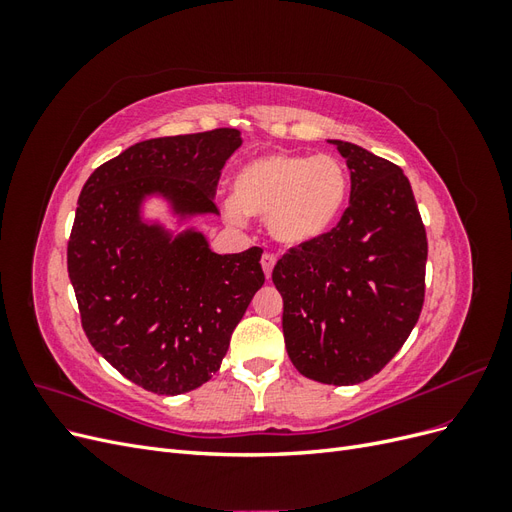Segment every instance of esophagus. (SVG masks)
Here are the masks:
<instances>
[{
	"label": "esophagus",
	"mask_w": 512,
	"mask_h": 512,
	"mask_svg": "<svg viewBox=\"0 0 512 512\" xmlns=\"http://www.w3.org/2000/svg\"><path fill=\"white\" fill-rule=\"evenodd\" d=\"M260 262H262V269H265L267 280H271V273H273V267H275V256L269 254V252H265V254H262Z\"/></svg>",
	"instance_id": "obj_1"
}]
</instances>
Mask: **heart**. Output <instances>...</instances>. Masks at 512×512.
I'll return each mask as SVG.
<instances>
[{
	"label": "heart",
	"instance_id": "b5f03b06",
	"mask_svg": "<svg viewBox=\"0 0 512 512\" xmlns=\"http://www.w3.org/2000/svg\"><path fill=\"white\" fill-rule=\"evenodd\" d=\"M346 194V168L335 156L269 153L241 168L226 213L237 224L245 213L269 220L277 241L301 245L333 226Z\"/></svg>",
	"mask_w": 512,
	"mask_h": 512
}]
</instances>
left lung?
I'll use <instances>...</instances> for the list:
<instances>
[{"instance_id": "obj_1", "label": "left lung", "mask_w": 512, "mask_h": 512, "mask_svg": "<svg viewBox=\"0 0 512 512\" xmlns=\"http://www.w3.org/2000/svg\"><path fill=\"white\" fill-rule=\"evenodd\" d=\"M350 168V205L273 269L292 365L324 384L376 376L406 344L425 301L427 232L397 164L331 141Z\"/></svg>"}]
</instances>
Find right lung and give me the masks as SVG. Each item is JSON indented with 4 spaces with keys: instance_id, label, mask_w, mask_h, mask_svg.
I'll return each instance as SVG.
<instances>
[{
    "instance_id": "add662e5",
    "label": "right lung",
    "mask_w": 512,
    "mask_h": 512,
    "mask_svg": "<svg viewBox=\"0 0 512 512\" xmlns=\"http://www.w3.org/2000/svg\"><path fill=\"white\" fill-rule=\"evenodd\" d=\"M241 143L235 128L149 138L98 166L81 190L68 275L83 331L145 391L181 395L211 380L265 273L260 247L220 256L198 232L170 241L138 220V205L160 192L183 213H218L215 188Z\"/></svg>"
}]
</instances>
